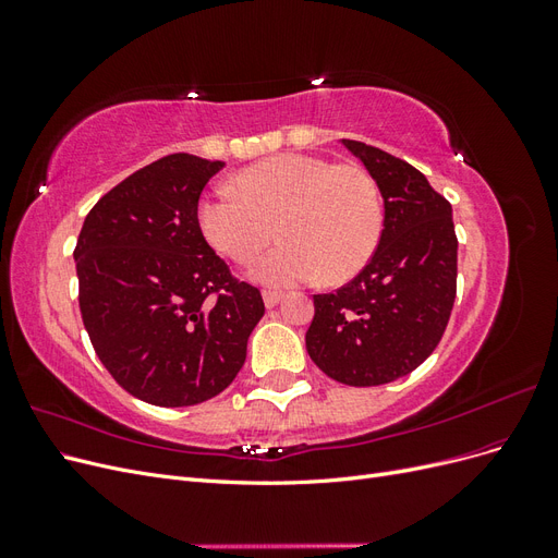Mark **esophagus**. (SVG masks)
<instances>
[{
    "mask_svg": "<svg viewBox=\"0 0 558 558\" xmlns=\"http://www.w3.org/2000/svg\"><path fill=\"white\" fill-rule=\"evenodd\" d=\"M263 300H265L267 307H275V305H279L281 293L279 291H263Z\"/></svg>",
    "mask_w": 558,
    "mask_h": 558,
    "instance_id": "1",
    "label": "esophagus"
}]
</instances>
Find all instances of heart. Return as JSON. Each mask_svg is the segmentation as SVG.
Listing matches in <instances>:
<instances>
[{
  "instance_id": "heart-1",
  "label": "heart",
  "mask_w": 558,
  "mask_h": 558,
  "mask_svg": "<svg viewBox=\"0 0 558 558\" xmlns=\"http://www.w3.org/2000/svg\"><path fill=\"white\" fill-rule=\"evenodd\" d=\"M226 191L202 202L207 242L234 263H251L272 240L283 244L256 265L269 286L310 279L342 281L373 256L381 230L375 181L353 167L283 154L248 165Z\"/></svg>"
}]
</instances>
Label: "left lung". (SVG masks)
Listing matches in <instances>:
<instances>
[{
	"mask_svg": "<svg viewBox=\"0 0 558 558\" xmlns=\"http://www.w3.org/2000/svg\"><path fill=\"white\" fill-rule=\"evenodd\" d=\"M384 199L373 258L342 289L314 295L305 335L310 359L347 386H379L410 375L440 344L456 298L449 202L416 167L381 148L342 140Z\"/></svg>",
	"mask_w": 558,
	"mask_h": 558,
	"instance_id": "1",
	"label": "left lung"
}]
</instances>
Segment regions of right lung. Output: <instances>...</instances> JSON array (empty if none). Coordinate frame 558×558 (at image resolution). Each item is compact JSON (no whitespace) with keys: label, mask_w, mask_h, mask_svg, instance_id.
Masks as SVG:
<instances>
[{"label":"right lung","mask_w":558,"mask_h":558,"mask_svg":"<svg viewBox=\"0 0 558 558\" xmlns=\"http://www.w3.org/2000/svg\"><path fill=\"white\" fill-rule=\"evenodd\" d=\"M221 160L165 156L88 211L74 248L78 307L97 359L125 391L189 408L232 384L265 314L207 244L197 199Z\"/></svg>","instance_id":"add662e5"}]
</instances>
